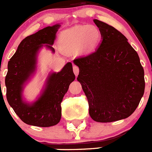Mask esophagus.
I'll use <instances>...</instances> for the list:
<instances>
[{
    "mask_svg": "<svg viewBox=\"0 0 152 152\" xmlns=\"http://www.w3.org/2000/svg\"><path fill=\"white\" fill-rule=\"evenodd\" d=\"M73 71H74V73L76 76H77V75L79 74V68L77 66V65H74L73 66Z\"/></svg>",
    "mask_w": 152,
    "mask_h": 152,
    "instance_id": "esophagus-1",
    "label": "esophagus"
}]
</instances>
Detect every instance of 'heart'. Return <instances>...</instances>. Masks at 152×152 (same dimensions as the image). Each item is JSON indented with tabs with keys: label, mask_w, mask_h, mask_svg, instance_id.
<instances>
[{
	"label": "heart",
	"mask_w": 152,
	"mask_h": 152,
	"mask_svg": "<svg viewBox=\"0 0 152 152\" xmlns=\"http://www.w3.org/2000/svg\"><path fill=\"white\" fill-rule=\"evenodd\" d=\"M100 32L95 26L80 25L63 31L59 43L63 49H75L82 45L86 50L93 49L100 40Z\"/></svg>",
	"instance_id": "heart-1"
}]
</instances>
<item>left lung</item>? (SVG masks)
Here are the masks:
<instances>
[{
  "instance_id": "1",
  "label": "left lung",
  "mask_w": 152,
  "mask_h": 152,
  "mask_svg": "<svg viewBox=\"0 0 152 152\" xmlns=\"http://www.w3.org/2000/svg\"><path fill=\"white\" fill-rule=\"evenodd\" d=\"M102 35L99 47L74 60L77 79L94 121L110 123L133 113L144 94V69L136 51L119 30L94 20Z\"/></svg>"
}]
</instances>
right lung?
Listing matches in <instances>:
<instances>
[{"instance_id": "add662e5", "label": "right lung", "mask_w": 152, "mask_h": 152, "mask_svg": "<svg viewBox=\"0 0 152 152\" xmlns=\"http://www.w3.org/2000/svg\"><path fill=\"white\" fill-rule=\"evenodd\" d=\"M60 25L47 26L22 40L17 52L8 62L5 77L7 100L23 123L40 127H49L59 123L61 116V103L70 84L75 79L72 64L68 62L58 73L49 76L46 88L39 100L32 105L23 102V85L34 72L36 52L42 44L53 45Z\"/></svg>"}]
</instances>
